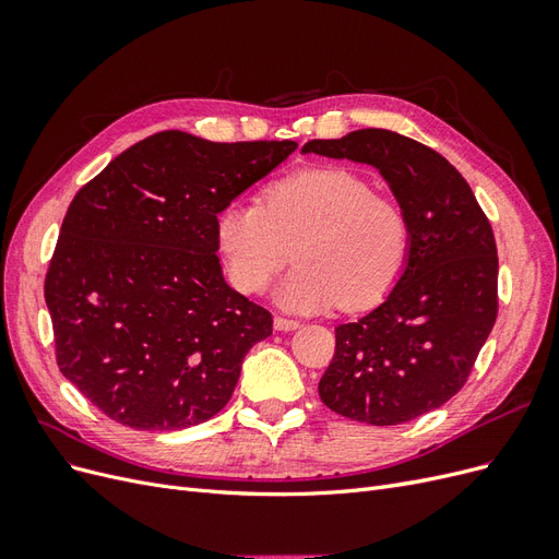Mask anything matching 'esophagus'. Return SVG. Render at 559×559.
I'll return each mask as SVG.
<instances>
[{"label":"esophagus","instance_id":"34e87169","mask_svg":"<svg viewBox=\"0 0 559 559\" xmlns=\"http://www.w3.org/2000/svg\"><path fill=\"white\" fill-rule=\"evenodd\" d=\"M273 324H275V329H277V331H294V329H298V326H300V321H298V319H292V317L277 314Z\"/></svg>","mask_w":559,"mask_h":559}]
</instances>
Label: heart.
Listing matches in <instances>:
<instances>
[{
  "label": "heart",
  "instance_id": "heart-1",
  "mask_svg": "<svg viewBox=\"0 0 559 559\" xmlns=\"http://www.w3.org/2000/svg\"><path fill=\"white\" fill-rule=\"evenodd\" d=\"M214 238L240 294H263L296 249L298 265L277 292L284 308L317 312L343 302L364 310L399 282L411 222L361 175L326 167L267 183L261 202H228L216 214Z\"/></svg>",
  "mask_w": 559,
  "mask_h": 559
}]
</instances>
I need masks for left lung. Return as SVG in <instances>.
<instances>
[{
	"label": "left lung",
	"mask_w": 559,
	"mask_h": 559,
	"mask_svg": "<svg viewBox=\"0 0 559 559\" xmlns=\"http://www.w3.org/2000/svg\"><path fill=\"white\" fill-rule=\"evenodd\" d=\"M306 154L380 170L411 222V253L384 302L335 329L319 396L337 415L392 427L431 413L466 384L492 331L499 259L489 218L438 151L382 128L312 140Z\"/></svg>",
	"instance_id": "1"
}]
</instances>
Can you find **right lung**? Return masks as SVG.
I'll return each mask as SVG.
<instances>
[{"instance_id":"1","label":"right lung","mask_w":559,"mask_h":559,"mask_svg":"<svg viewBox=\"0 0 559 559\" xmlns=\"http://www.w3.org/2000/svg\"><path fill=\"white\" fill-rule=\"evenodd\" d=\"M296 146L165 130L74 195L44 282L56 361L118 425L186 429L230 401L273 314L226 284L216 214Z\"/></svg>"}]
</instances>
